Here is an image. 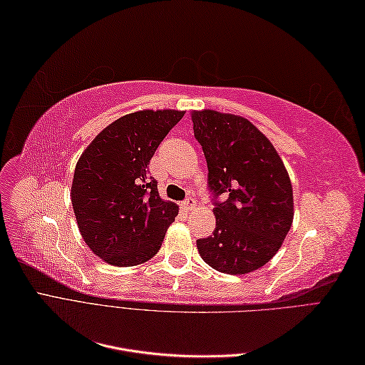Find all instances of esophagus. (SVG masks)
<instances>
[{
	"instance_id": "1",
	"label": "esophagus",
	"mask_w": 365,
	"mask_h": 365,
	"mask_svg": "<svg viewBox=\"0 0 365 365\" xmlns=\"http://www.w3.org/2000/svg\"><path fill=\"white\" fill-rule=\"evenodd\" d=\"M182 205L185 210H192L195 207V200L193 197H187V200L182 202Z\"/></svg>"
}]
</instances>
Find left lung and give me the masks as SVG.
<instances>
[{"mask_svg": "<svg viewBox=\"0 0 365 365\" xmlns=\"http://www.w3.org/2000/svg\"><path fill=\"white\" fill-rule=\"evenodd\" d=\"M208 168V185L227 196L213 208L216 228L196 247L208 267L242 275L267 264L294 219L289 173L267 135L240 115L190 113Z\"/></svg>", "mask_w": 365, "mask_h": 365, "instance_id": "8db88e82", "label": "left lung"}]
</instances>
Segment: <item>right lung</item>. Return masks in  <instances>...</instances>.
<instances>
[{"label": "right lung", "mask_w": 365, "mask_h": 365, "mask_svg": "<svg viewBox=\"0 0 365 365\" xmlns=\"http://www.w3.org/2000/svg\"><path fill=\"white\" fill-rule=\"evenodd\" d=\"M178 109H141L117 118L76 164L71 204L81 236L113 267H135L158 252L178 205L164 201L149 163L182 118Z\"/></svg>", "instance_id": "add662e5"}]
</instances>
